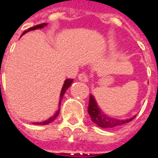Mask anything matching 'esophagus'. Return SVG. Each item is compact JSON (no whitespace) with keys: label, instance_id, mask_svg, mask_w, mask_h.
<instances>
[{"label":"esophagus","instance_id":"1","mask_svg":"<svg viewBox=\"0 0 158 158\" xmlns=\"http://www.w3.org/2000/svg\"><path fill=\"white\" fill-rule=\"evenodd\" d=\"M78 79L82 82H87L88 81V76L86 75L85 73H80L78 76Z\"/></svg>","mask_w":158,"mask_h":158}]
</instances>
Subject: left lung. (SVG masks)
I'll return each instance as SVG.
<instances>
[{
	"label": "left lung",
	"instance_id": "1",
	"mask_svg": "<svg viewBox=\"0 0 158 158\" xmlns=\"http://www.w3.org/2000/svg\"><path fill=\"white\" fill-rule=\"evenodd\" d=\"M88 113H89L90 118L94 123H96V125H98L101 128H106V129L118 128L119 126L132 121L133 119L135 118V117H132L130 118L127 119H118L115 118L106 116V114L100 109L99 106L95 99V96L91 94L89 95Z\"/></svg>",
	"mask_w": 158,
	"mask_h": 158
}]
</instances>
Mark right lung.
I'll list each match as a JSON object with an SVG mask.
<instances>
[{"label": "right lung", "instance_id": "1", "mask_svg": "<svg viewBox=\"0 0 158 158\" xmlns=\"http://www.w3.org/2000/svg\"><path fill=\"white\" fill-rule=\"evenodd\" d=\"M47 25V23H41V24H39V25H36V26H34L32 28H29L28 30H26L23 33V35H24L25 33L29 32V31H31V30H35V29H42V28H44L45 26ZM73 79H66L65 81H64V84H63V85H62V90H61V93H60V101H59V107H58V110L54 113V115L52 117H51L50 118H48L47 120H45V121H43V122H39V123H35V124H39V125H45V124H48L50 123L53 122L54 120L56 119V118L57 117V115L59 114V112H60V105H61V101L62 100L63 98V96H64V94H65L66 90L69 89V86L72 85L73 83Z\"/></svg>", "mask_w": 158, "mask_h": 158}]
</instances>
